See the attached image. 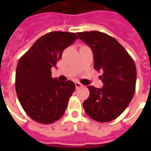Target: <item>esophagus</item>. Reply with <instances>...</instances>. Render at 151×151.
Listing matches in <instances>:
<instances>
[{
  "instance_id": "esophagus-1",
  "label": "esophagus",
  "mask_w": 151,
  "mask_h": 151,
  "mask_svg": "<svg viewBox=\"0 0 151 151\" xmlns=\"http://www.w3.org/2000/svg\"><path fill=\"white\" fill-rule=\"evenodd\" d=\"M75 86H76V88L78 89V88H81V87H82V86H83V85H82V84H81L80 82H75Z\"/></svg>"
}]
</instances>
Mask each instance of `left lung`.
<instances>
[{"label":"left lung","mask_w":151,"mask_h":151,"mask_svg":"<svg viewBox=\"0 0 151 151\" xmlns=\"http://www.w3.org/2000/svg\"><path fill=\"white\" fill-rule=\"evenodd\" d=\"M91 47L94 69L102 71L103 88L89 86V98L83 103L86 113L98 122H109L122 114L135 92L137 70L133 58L116 39L97 31L77 33Z\"/></svg>","instance_id":"left-lung-1"}]
</instances>
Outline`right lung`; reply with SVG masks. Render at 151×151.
<instances>
[{"instance_id":"1","label":"right lung","mask_w":151,"mask_h":151,"mask_svg":"<svg viewBox=\"0 0 151 151\" xmlns=\"http://www.w3.org/2000/svg\"><path fill=\"white\" fill-rule=\"evenodd\" d=\"M77 39L72 32H49L39 38L18 60L15 75L17 95L25 112L36 122L54 123L65 111L75 84L52 78L51 69L61 58L63 51Z\"/></svg>"}]
</instances>
